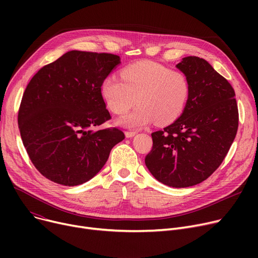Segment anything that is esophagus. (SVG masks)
<instances>
[{
    "label": "esophagus",
    "mask_w": 258,
    "mask_h": 258,
    "mask_svg": "<svg viewBox=\"0 0 258 258\" xmlns=\"http://www.w3.org/2000/svg\"><path fill=\"white\" fill-rule=\"evenodd\" d=\"M136 134H137V132H134V131H125V136H126V138H132V137H134Z\"/></svg>",
    "instance_id": "obj_1"
}]
</instances>
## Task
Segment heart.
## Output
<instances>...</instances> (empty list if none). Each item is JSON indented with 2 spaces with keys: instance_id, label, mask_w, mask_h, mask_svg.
<instances>
[{
  "instance_id": "obj_1",
  "label": "heart",
  "mask_w": 258,
  "mask_h": 258,
  "mask_svg": "<svg viewBox=\"0 0 258 258\" xmlns=\"http://www.w3.org/2000/svg\"><path fill=\"white\" fill-rule=\"evenodd\" d=\"M121 78L106 77L100 89L108 108L116 115H124L137 102L140 104L122 119L124 125L137 128L154 121L167 125L184 112L190 87L183 72L141 60L125 67Z\"/></svg>"
}]
</instances>
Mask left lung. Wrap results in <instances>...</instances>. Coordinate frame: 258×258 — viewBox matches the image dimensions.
I'll return each instance as SVG.
<instances>
[{"instance_id": "8db88e82", "label": "left lung", "mask_w": 258, "mask_h": 258, "mask_svg": "<svg viewBox=\"0 0 258 258\" xmlns=\"http://www.w3.org/2000/svg\"><path fill=\"white\" fill-rule=\"evenodd\" d=\"M177 68L188 78L189 98L172 124L152 134L145 164L159 182L183 188L205 181L222 164L236 136L238 108L232 86L207 60L187 56Z\"/></svg>"}]
</instances>
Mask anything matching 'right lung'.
Masks as SVG:
<instances>
[{
    "mask_svg": "<svg viewBox=\"0 0 258 258\" xmlns=\"http://www.w3.org/2000/svg\"><path fill=\"white\" fill-rule=\"evenodd\" d=\"M119 63L115 54L74 50L31 78L19 128L31 162L48 180L64 186L91 180L124 139L117 127L98 128L111 119L101 84Z\"/></svg>",
    "mask_w": 258,
    "mask_h": 258,
    "instance_id": "right-lung-1",
    "label": "right lung"
}]
</instances>
